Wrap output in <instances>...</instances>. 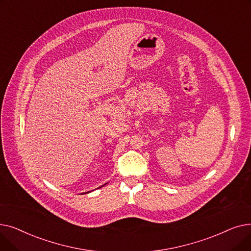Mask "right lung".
Returning <instances> with one entry per match:
<instances>
[{
  "label": "right lung",
  "mask_w": 251,
  "mask_h": 251,
  "mask_svg": "<svg viewBox=\"0 0 251 251\" xmlns=\"http://www.w3.org/2000/svg\"><path fill=\"white\" fill-rule=\"evenodd\" d=\"M102 186H103V185H102ZM100 187H101V186H100ZM88 192H89V191H88Z\"/></svg>",
  "instance_id": "obj_1"
}]
</instances>
